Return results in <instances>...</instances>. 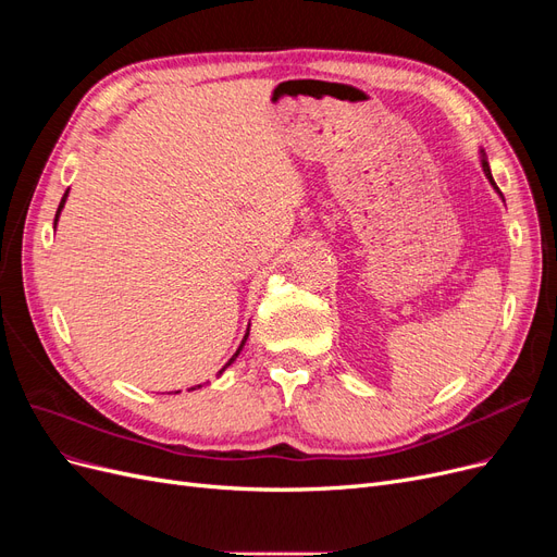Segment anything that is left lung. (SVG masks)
<instances>
[{
  "label": "left lung",
  "mask_w": 557,
  "mask_h": 557,
  "mask_svg": "<svg viewBox=\"0 0 557 557\" xmlns=\"http://www.w3.org/2000/svg\"><path fill=\"white\" fill-rule=\"evenodd\" d=\"M481 166H483V174L487 176V181H491L493 185H495V181H493V174H491V166H487V160H485V153L481 150ZM495 190H499L497 185H495Z\"/></svg>",
  "instance_id": "left-lung-1"
}]
</instances>
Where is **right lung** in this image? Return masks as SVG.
<instances>
[{
	"mask_svg": "<svg viewBox=\"0 0 557 557\" xmlns=\"http://www.w3.org/2000/svg\"><path fill=\"white\" fill-rule=\"evenodd\" d=\"M66 195H70V190H66V193H64V197H62V201H60V207H58V213H55V225H58V218H60V211H62V207H64V201H66ZM246 339H248V330H246V336H244V339H242V344H239L237 352H234V356L230 358V362H227V364H225V367H223V369H221V372H218V374H223V372H225V369H227V367H230V364H232L234 360H237V356H239V352H242V348H244ZM197 387H199V385H197ZM193 391H195V387H193ZM176 393H178V391H176Z\"/></svg>",
	"mask_w": 557,
	"mask_h": 557,
	"instance_id": "obj_1",
	"label": "right lung"
}]
</instances>
